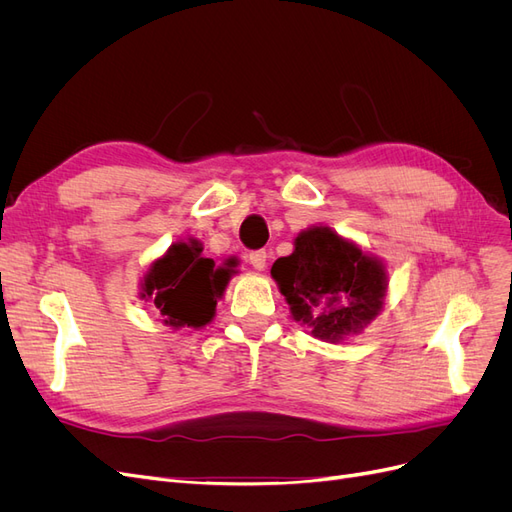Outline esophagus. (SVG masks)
Returning <instances> with one entry per match:
<instances>
[{
    "label": "esophagus",
    "mask_w": 512,
    "mask_h": 512,
    "mask_svg": "<svg viewBox=\"0 0 512 512\" xmlns=\"http://www.w3.org/2000/svg\"><path fill=\"white\" fill-rule=\"evenodd\" d=\"M267 258H269V254H267L265 250L252 252V254H250V265H252L256 271H265V267H267Z\"/></svg>",
    "instance_id": "obj_1"
}]
</instances>
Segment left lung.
Returning a JSON list of instances; mask_svg holds the SVG:
<instances>
[{
  "label": "left lung",
  "mask_w": 512,
  "mask_h": 512,
  "mask_svg": "<svg viewBox=\"0 0 512 512\" xmlns=\"http://www.w3.org/2000/svg\"><path fill=\"white\" fill-rule=\"evenodd\" d=\"M271 277L292 320L327 344L363 333L384 312L389 292L384 260L324 224L301 230L292 254L273 262Z\"/></svg>",
  "instance_id": "left-lung-1"
}]
</instances>
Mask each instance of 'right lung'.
Returning a JSON list of instances; mask_svg holds the SVG:
<instances>
[{
  "label": "right lung",
  "mask_w": 512,
  "mask_h": 512,
  "mask_svg": "<svg viewBox=\"0 0 512 512\" xmlns=\"http://www.w3.org/2000/svg\"><path fill=\"white\" fill-rule=\"evenodd\" d=\"M237 265V258H226L218 267L203 256V243L194 237L177 241L151 262L138 299L156 307L173 331L203 329L215 318V305L224 297Z\"/></svg>",
  "instance_id": "1"
}]
</instances>
